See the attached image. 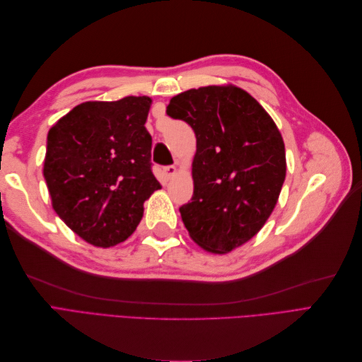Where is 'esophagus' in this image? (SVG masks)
<instances>
[{"label": "esophagus", "mask_w": 362, "mask_h": 362, "mask_svg": "<svg viewBox=\"0 0 362 362\" xmlns=\"http://www.w3.org/2000/svg\"><path fill=\"white\" fill-rule=\"evenodd\" d=\"M163 172H164V175H166V178H172L175 173H177V168L175 166H166L163 169Z\"/></svg>", "instance_id": "esophagus-1"}]
</instances>
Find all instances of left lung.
Returning <instances> with one entry per match:
<instances>
[{"instance_id": "left-lung-1", "label": "left lung", "mask_w": 362, "mask_h": 362, "mask_svg": "<svg viewBox=\"0 0 362 362\" xmlns=\"http://www.w3.org/2000/svg\"><path fill=\"white\" fill-rule=\"evenodd\" d=\"M166 113L196 134L194 190L180 206L190 237L214 254L245 245L266 223L286 180L279 129L255 98L235 86L182 92Z\"/></svg>"}]
</instances>
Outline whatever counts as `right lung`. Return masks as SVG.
<instances>
[{
    "mask_svg": "<svg viewBox=\"0 0 362 362\" xmlns=\"http://www.w3.org/2000/svg\"><path fill=\"white\" fill-rule=\"evenodd\" d=\"M151 98L87 101L54 125L43 163L52 208L87 243L110 247L136 231L161 184L145 128Z\"/></svg>",
    "mask_w": 362,
    "mask_h": 362,
    "instance_id": "right-lung-1",
    "label": "right lung"
}]
</instances>
